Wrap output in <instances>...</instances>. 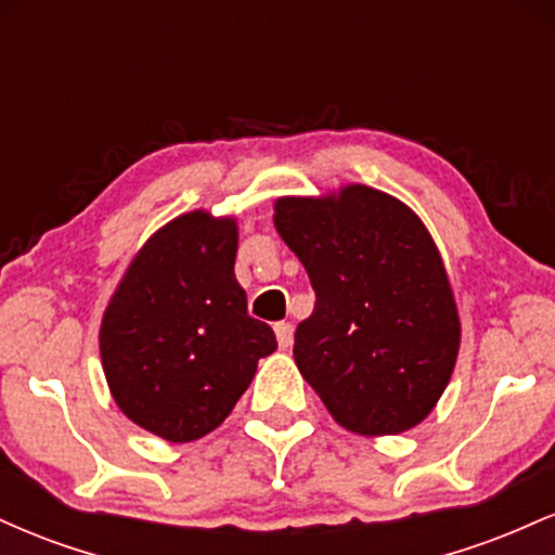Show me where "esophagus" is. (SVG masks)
<instances>
[{
    "mask_svg": "<svg viewBox=\"0 0 555 555\" xmlns=\"http://www.w3.org/2000/svg\"><path fill=\"white\" fill-rule=\"evenodd\" d=\"M273 331H276V341H279V347L282 349H286L292 344V323L289 321H282V323H276V326H273Z\"/></svg>",
    "mask_w": 555,
    "mask_h": 555,
    "instance_id": "1",
    "label": "esophagus"
}]
</instances>
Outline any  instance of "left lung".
<instances>
[{
  "mask_svg": "<svg viewBox=\"0 0 555 555\" xmlns=\"http://www.w3.org/2000/svg\"><path fill=\"white\" fill-rule=\"evenodd\" d=\"M273 224L308 271L315 308L295 362L347 430L397 436L430 415L460 354V313L441 253L397 197L347 184L279 197Z\"/></svg>",
  "mask_w": 555,
  "mask_h": 555,
  "instance_id": "8db88e82",
  "label": "left lung"
}]
</instances>
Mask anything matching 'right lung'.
Returning a JSON list of instances; mask_svg holds the SVG:
<instances>
[{"mask_svg":"<svg viewBox=\"0 0 555 555\" xmlns=\"http://www.w3.org/2000/svg\"><path fill=\"white\" fill-rule=\"evenodd\" d=\"M237 221L177 216L145 242L106 305V384L132 423L171 443L219 428L276 349L234 279Z\"/></svg>","mask_w":555,"mask_h":555,"instance_id":"right-lung-1","label":"right lung"}]
</instances>
